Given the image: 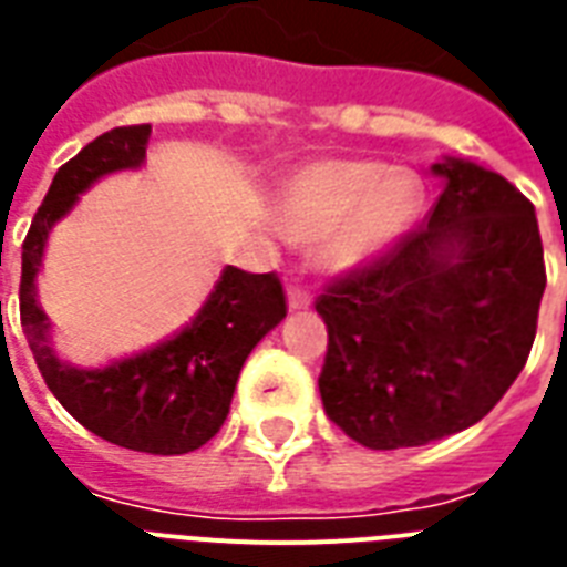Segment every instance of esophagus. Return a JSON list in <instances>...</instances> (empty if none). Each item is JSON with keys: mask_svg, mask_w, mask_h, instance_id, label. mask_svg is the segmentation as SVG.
Masks as SVG:
<instances>
[{"mask_svg": "<svg viewBox=\"0 0 567 567\" xmlns=\"http://www.w3.org/2000/svg\"><path fill=\"white\" fill-rule=\"evenodd\" d=\"M288 306H291L293 311L309 309V306H311L309 288H306V285H300V282H291V288H288Z\"/></svg>", "mask_w": 567, "mask_h": 567, "instance_id": "esophagus-1", "label": "esophagus"}]
</instances>
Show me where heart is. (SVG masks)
I'll return each instance as SVG.
<instances>
[{"label":"heart","mask_w":567,"mask_h":567,"mask_svg":"<svg viewBox=\"0 0 567 567\" xmlns=\"http://www.w3.org/2000/svg\"><path fill=\"white\" fill-rule=\"evenodd\" d=\"M421 205V179L382 162L311 164L282 199V229L293 240H320L329 267L362 265L403 235Z\"/></svg>","instance_id":"heart-1"}]
</instances>
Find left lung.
Masks as SVG:
<instances>
[{"mask_svg":"<svg viewBox=\"0 0 567 567\" xmlns=\"http://www.w3.org/2000/svg\"><path fill=\"white\" fill-rule=\"evenodd\" d=\"M439 203L323 288L320 400L371 450L421 447L483 421L536 341L545 249L533 203L501 173L432 164Z\"/></svg>","mask_w":567,"mask_h":567,"instance_id":"8db88e82","label":"left lung"}]
</instances>
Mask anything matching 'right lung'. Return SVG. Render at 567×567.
Wrapping results in <instances>:
<instances>
[{
    "label": "right lung",
    "mask_w": 567,
    "mask_h": 567,
    "mask_svg": "<svg viewBox=\"0 0 567 567\" xmlns=\"http://www.w3.org/2000/svg\"><path fill=\"white\" fill-rule=\"evenodd\" d=\"M150 132V123L111 128L58 167L22 240L20 320L49 391L84 430L117 447L179 456L217 435L247 355L288 315L282 279L226 267L188 329L150 353L100 371L58 362L47 344V315L34 297L49 229L100 176L144 162Z\"/></svg>",
    "instance_id": "right-lung-1"
}]
</instances>
